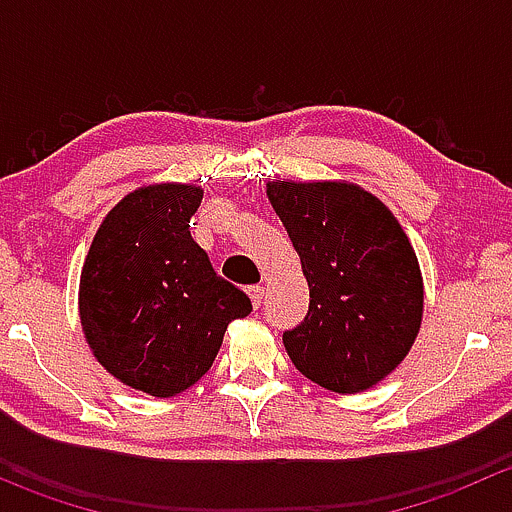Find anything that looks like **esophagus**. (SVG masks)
I'll return each instance as SVG.
<instances>
[{
    "label": "esophagus",
    "instance_id": "esophagus-1",
    "mask_svg": "<svg viewBox=\"0 0 512 512\" xmlns=\"http://www.w3.org/2000/svg\"><path fill=\"white\" fill-rule=\"evenodd\" d=\"M247 294H250V302H252V307H260L262 304V299H265V289L262 287H250L247 289Z\"/></svg>",
    "mask_w": 512,
    "mask_h": 512
}]
</instances>
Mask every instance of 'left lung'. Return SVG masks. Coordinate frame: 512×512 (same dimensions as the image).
Instances as JSON below:
<instances>
[{"label": "left lung", "mask_w": 512, "mask_h": 512, "mask_svg": "<svg viewBox=\"0 0 512 512\" xmlns=\"http://www.w3.org/2000/svg\"><path fill=\"white\" fill-rule=\"evenodd\" d=\"M309 285V312L282 334L292 364L314 384L359 394L414 347L423 277L404 227L376 195L347 180H270Z\"/></svg>", "instance_id": "left-lung-1"}]
</instances>
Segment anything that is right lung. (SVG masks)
Returning <instances> with one entry per match:
<instances>
[{"mask_svg": "<svg viewBox=\"0 0 512 512\" xmlns=\"http://www.w3.org/2000/svg\"><path fill=\"white\" fill-rule=\"evenodd\" d=\"M203 188L151 183L123 195L96 230L79 282V317L98 364L131 389L168 399L213 366L250 297L215 275L190 237Z\"/></svg>", "mask_w": 512, "mask_h": 512, "instance_id": "right-lung-1", "label": "right lung"}]
</instances>
